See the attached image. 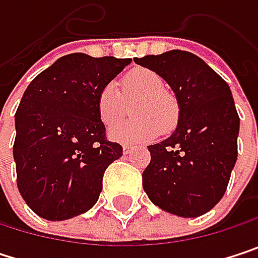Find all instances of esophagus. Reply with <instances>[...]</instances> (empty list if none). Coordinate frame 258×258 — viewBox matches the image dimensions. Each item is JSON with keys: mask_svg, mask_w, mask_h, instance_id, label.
<instances>
[{"mask_svg": "<svg viewBox=\"0 0 258 258\" xmlns=\"http://www.w3.org/2000/svg\"><path fill=\"white\" fill-rule=\"evenodd\" d=\"M134 151V146H131V145H124L122 146V152L124 154H130V152H133Z\"/></svg>", "mask_w": 258, "mask_h": 258, "instance_id": "34e87169", "label": "esophagus"}]
</instances>
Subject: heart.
I'll return each mask as SVG.
<instances>
[{"instance_id":"heart-1","label":"heart","mask_w":258,"mask_h":258,"mask_svg":"<svg viewBox=\"0 0 258 258\" xmlns=\"http://www.w3.org/2000/svg\"><path fill=\"white\" fill-rule=\"evenodd\" d=\"M121 91L113 82L106 83L97 98V110L101 122L107 127L117 123L135 103L127 123L109 130V139L118 143H140L155 139L160 131L167 134L176 128L179 121V104L176 98L164 91V82L155 72L134 69L121 80Z\"/></svg>"}]
</instances>
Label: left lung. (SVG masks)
<instances>
[{
	"mask_svg": "<svg viewBox=\"0 0 258 258\" xmlns=\"http://www.w3.org/2000/svg\"><path fill=\"white\" fill-rule=\"evenodd\" d=\"M173 89L178 127L166 140L148 146L151 163L143 189L166 212L196 218L224 196L236 158L239 116L232 91L203 59L185 50L136 58Z\"/></svg>",
	"mask_w": 258,
	"mask_h": 258,
	"instance_id": "8db88e82",
	"label": "left lung"
}]
</instances>
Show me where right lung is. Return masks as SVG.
I'll return each instance as SVG.
<instances>
[{"mask_svg": "<svg viewBox=\"0 0 258 258\" xmlns=\"http://www.w3.org/2000/svg\"><path fill=\"white\" fill-rule=\"evenodd\" d=\"M130 62L70 53L28 85L15 115L13 157L19 192L38 217L62 221L97 203L106 169L122 155L106 139L97 98Z\"/></svg>", "mask_w": 258, "mask_h": 258, "instance_id": "obj_1", "label": "right lung"}]
</instances>
